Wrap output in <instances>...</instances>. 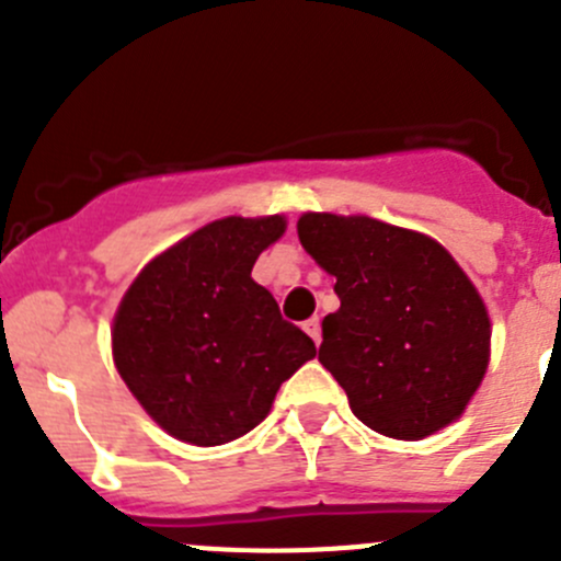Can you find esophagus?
I'll list each match as a JSON object with an SVG mask.
<instances>
[{"instance_id":"obj_1","label":"esophagus","mask_w":561,"mask_h":561,"mask_svg":"<svg viewBox=\"0 0 561 561\" xmlns=\"http://www.w3.org/2000/svg\"><path fill=\"white\" fill-rule=\"evenodd\" d=\"M304 331L314 339V344H320V317H312V320L304 322Z\"/></svg>"}]
</instances>
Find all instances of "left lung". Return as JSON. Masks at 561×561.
Here are the masks:
<instances>
[{
	"instance_id": "8db88e82",
	"label": "left lung",
	"mask_w": 561,
	"mask_h": 561,
	"mask_svg": "<svg viewBox=\"0 0 561 561\" xmlns=\"http://www.w3.org/2000/svg\"><path fill=\"white\" fill-rule=\"evenodd\" d=\"M298 239L336 276L320 364L355 417L393 439L454 423L489 369L491 320L448 249L360 214H304Z\"/></svg>"
}]
</instances>
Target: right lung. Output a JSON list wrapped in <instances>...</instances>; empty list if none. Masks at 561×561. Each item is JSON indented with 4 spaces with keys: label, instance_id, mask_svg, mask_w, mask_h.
I'll use <instances>...</instances> for the list:
<instances>
[{
    "label": "right lung",
    "instance_id": "1",
    "mask_svg": "<svg viewBox=\"0 0 561 561\" xmlns=\"http://www.w3.org/2000/svg\"><path fill=\"white\" fill-rule=\"evenodd\" d=\"M285 217H225L157 254L113 317V364L181 443L225 445L271 412L276 390L317 355L252 279Z\"/></svg>",
    "mask_w": 561,
    "mask_h": 561
}]
</instances>
